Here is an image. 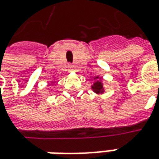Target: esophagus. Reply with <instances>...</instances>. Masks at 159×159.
<instances>
[{
	"label": "esophagus",
	"mask_w": 159,
	"mask_h": 159,
	"mask_svg": "<svg viewBox=\"0 0 159 159\" xmlns=\"http://www.w3.org/2000/svg\"><path fill=\"white\" fill-rule=\"evenodd\" d=\"M69 70H73V66H72L71 64H69Z\"/></svg>",
	"instance_id": "obj_1"
}]
</instances>
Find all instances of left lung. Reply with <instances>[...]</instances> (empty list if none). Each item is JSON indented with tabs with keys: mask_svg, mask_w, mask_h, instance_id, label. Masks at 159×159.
Listing matches in <instances>:
<instances>
[{
	"mask_svg": "<svg viewBox=\"0 0 159 159\" xmlns=\"http://www.w3.org/2000/svg\"><path fill=\"white\" fill-rule=\"evenodd\" d=\"M92 88H93V90L96 91L97 93H98V92H100L103 90V87H102V84L100 82H97L94 84V85L92 86Z\"/></svg>",
	"mask_w": 159,
	"mask_h": 159,
	"instance_id": "left-lung-1",
	"label": "left lung"
}]
</instances>
